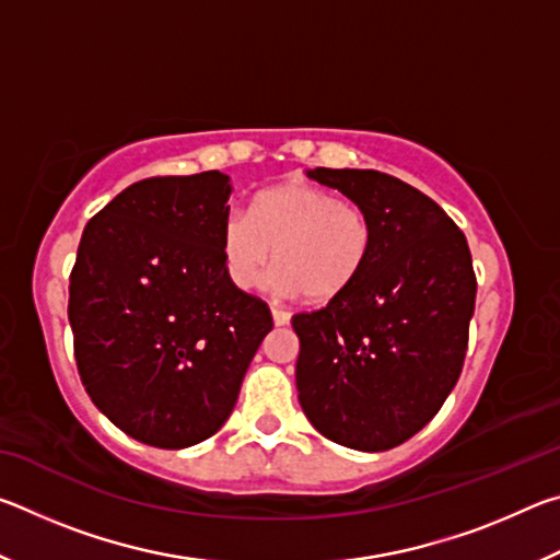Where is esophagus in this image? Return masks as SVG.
Masks as SVG:
<instances>
[{
  "instance_id": "34e87169",
  "label": "esophagus",
  "mask_w": 560,
  "mask_h": 560,
  "mask_svg": "<svg viewBox=\"0 0 560 560\" xmlns=\"http://www.w3.org/2000/svg\"><path fill=\"white\" fill-rule=\"evenodd\" d=\"M271 318H273V326H287L291 316L287 314V311H281V308H271Z\"/></svg>"
}]
</instances>
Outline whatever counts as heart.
Wrapping results in <instances>:
<instances>
[{
    "label": "heart",
    "instance_id": "obj_1",
    "mask_svg": "<svg viewBox=\"0 0 560 560\" xmlns=\"http://www.w3.org/2000/svg\"><path fill=\"white\" fill-rule=\"evenodd\" d=\"M373 220L324 187L287 179L257 195L252 212L234 210L222 224L226 271L240 289H254L277 261V283L328 303L353 287L373 252Z\"/></svg>",
    "mask_w": 560,
    "mask_h": 560
}]
</instances>
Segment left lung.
<instances>
[{"label": "left lung", "instance_id": "8db88e82", "mask_svg": "<svg viewBox=\"0 0 560 560\" xmlns=\"http://www.w3.org/2000/svg\"><path fill=\"white\" fill-rule=\"evenodd\" d=\"M371 214L365 271L343 296L296 314V387L308 422L360 452L420 432L457 385L477 299L467 236L420 189L377 170L306 173Z\"/></svg>", "mask_w": 560, "mask_h": 560}]
</instances>
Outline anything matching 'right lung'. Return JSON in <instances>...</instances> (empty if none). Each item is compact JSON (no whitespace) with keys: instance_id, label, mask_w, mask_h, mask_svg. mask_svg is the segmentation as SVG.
Here are the masks:
<instances>
[{"instance_id":"add662e5","label":"right lung","mask_w":560,"mask_h":560,"mask_svg":"<svg viewBox=\"0 0 560 560\" xmlns=\"http://www.w3.org/2000/svg\"><path fill=\"white\" fill-rule=\"evenodd\" d=\"M230 177L207 170L122 189L83 230L69 324L93 405L160 450L202 442L232 415L273 320L222 254Z\"/></svg>"}]
</instances>
